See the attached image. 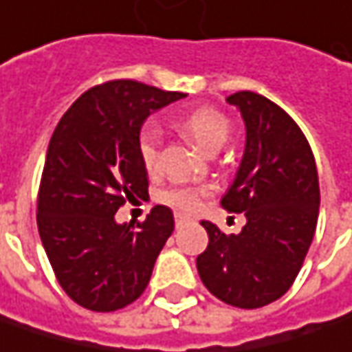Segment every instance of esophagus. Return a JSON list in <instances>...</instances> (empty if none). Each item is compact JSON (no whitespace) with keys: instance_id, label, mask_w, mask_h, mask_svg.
I'll return each instance as SVG.
<instances>
[{"instance_id":"esophagus-1","label":"esophagus","mask_w":352,"mask_h":352,"mask_svg":"<svg viewBox=\"0 0 352 352\" xmlns=\"http://www.w3.org/2000/svg\"><path fill=\"white\" fill-rule=\"evenodd\" d=\"M191 221V217H187V215H183V213H175V225L177 227H183V225H187Z\"/></svg>"}]
</instances>
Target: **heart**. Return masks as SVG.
<instances>
[{
    "mask_svg": "<svg viewBox=\"0 0 352 352\" xmlns=\"http://www.w3.org/2000/svg\"><path fill=\"white\" fill-rule=\"evenodd\" d=\"M177 127L187 137H191L201 149L209 153H215L231 133V121L227 119V115L215 107H195L183 113L177 119ZM137 149H139L141 163L147 169V173L155 175L161 167L157 129L143 127L137 139ZM211 193H213V187L209 183H173L165 187L157 195V199L175 211L193 213Z\"/></svg>",
    "mask_w": 352,
    "mask_h": 352,
    "instance_id": "b5f03b06",
    "label": "heart"
}]
</instances>
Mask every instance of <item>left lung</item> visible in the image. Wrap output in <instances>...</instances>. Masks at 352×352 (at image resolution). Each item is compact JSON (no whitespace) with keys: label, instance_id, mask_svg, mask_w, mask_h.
I'll return each instance as SVG.
<instances>
[{"label":"left lung","instance_id":"obj_1","mask_svg":"<svg viewBox=\"0 0 352 352\" xmlns=\"http://www.w3.org/2000/svg\"><path fill=\"white\" fill-rule=\"evenodd\" d=\"M247 127L237 177L221 199L229 213H245L239 235L211 221L207 249L197 257L203 285L219 300L258 309L280 299L297 279L319 219V175L311 145L293 117L253 91L227 97Z\"/></svg>","mask_w":352,"mask_h":352}]
</instances>
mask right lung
Instances as JSON below:
<instances>
[{
	"label": "right lung",
	"instance_id": "add662e5",
	"mask_svg": "<svg viewBox=\"0 0 352 352\" xmlns=\"http://www.w3.org/2000/svg\"><path fill=\"white\" fill-rule=\"evenodd\" d=\"M133 79H115L81 95L52 135L37 193V229L67 297L95 313L137 300L175 229L155 205L137 227L119 225L127 201L147 197L137 139L149 115L183 99Z\"/></svg>",
	"mask_w": 352,
	"mask_h": 352
}]
</instances>
